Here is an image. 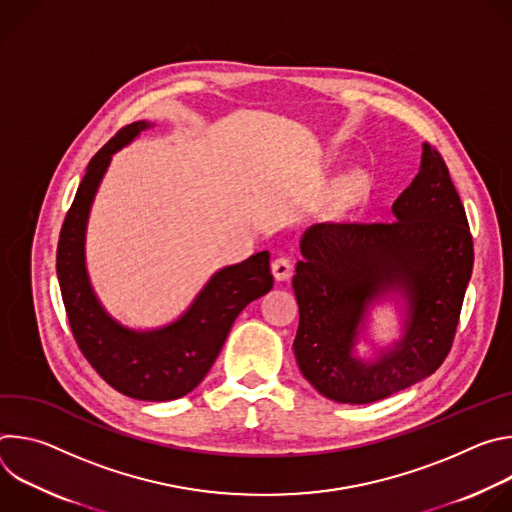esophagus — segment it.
<instances>
[{"instance_id": "esophagus-1", "label": "esophagus", "mask_w": 512, "mask_h": 512, "mask_svg": "<svg viewBox=\"0 0 512 512\" xmlns=\"http://www.w3.org/2000/svg\"><path fill=\"white\" fill-rule=\"evenodd\" d=\"M271 271L277 281H287L291 273H294V263H291L287 257H277L271 263Z\"/></svg>"}]
</instances>
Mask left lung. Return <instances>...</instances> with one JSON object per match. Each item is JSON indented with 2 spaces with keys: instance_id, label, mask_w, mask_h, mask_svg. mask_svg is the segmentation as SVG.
Masks as SVG:
<instances>
[{
  "instance_id": "1",
  "label": "left lung",
  "mask_w": 512,
  "mask_h": 512,
  "mask_svg": "<svg viewBox=\"0 0 512 512\" xmlns=\"http://www.w3.org/2000/svg\"><path fill=\"white\" fill-rule=\"evenodd\" d=\"M391 223H320L300 243L294 291L302 375L338 403H373L415 385L448 356L474 265L464 204L444 158L423 143ZM389 290L406 300L404 338L373 363L352 354L368 306Z\"/></svg>"
}]
</instances>
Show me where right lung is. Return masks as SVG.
<instances>
[{
  "label": "right lung",
  "mask_w": 512,
  "mask_h": 512,
  "mask_svg": "<svg viewBox=\"0 0 512 512\" xmlns=\"http://www.w3.org/2000/svg\"><path fill=\"white\" fill-rule=\"evenodd\" d=\"M148 127H152L148 121L123 127L89 162L62 223L56 273L72 336L103 381L131 399L172 401L200 385L233 322L245 306L273 287V275L267 251L216 271L192 306L158 330L125 328L105 312L85 265L89 210L113 154Z\"/></svg>",
  "instance_id": "obj_1"
}]
</instances>
